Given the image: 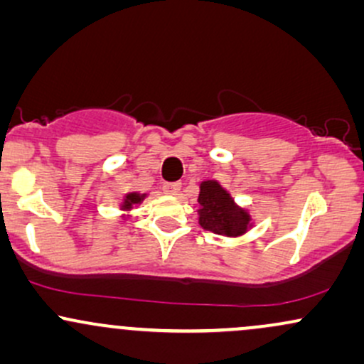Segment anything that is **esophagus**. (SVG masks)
<instances>
[{
  "instance_id": "1",
  "label": "esophagus",
  "mask_w": 364,
  "mask_h": 364,
  "mask_svg": "<svg viewBox=\"0 0 364 364\" xmlns=\"http://www.w3.org/2000/svg\"><path fill=\"white\" fill-rule=\"evenodd\" d=\"M162 190L168 195H178L179 190H181V183H166V185L162 186Z\"/></svg>"
}]
</instances>
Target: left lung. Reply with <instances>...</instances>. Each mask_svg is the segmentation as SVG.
I'll use <instances>...</instances> for the list:
<instances>
[{
    "mask_svg": "<svg viewBox=\"0 0 364 364\" xmlns=\"http://www.w3.org/2000/svg\"><path fill=\"white\" fill-rule=\"evenodd\" d=\"M198 223L207 231L229 237L245 235L252 225V217L245 208L237 207L219 181L208 179L200 183Z\"/></svg>",
    "mask_w": 364,
    "mask_h": 364,
    "instance_id": "left-lung-1",
    "label": "left lung"
}]
</instances>
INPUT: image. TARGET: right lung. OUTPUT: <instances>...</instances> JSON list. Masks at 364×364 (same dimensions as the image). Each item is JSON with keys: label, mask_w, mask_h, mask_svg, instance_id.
Here are the masks:
<instances>
[{"label": "right lung", "mask_w": 364, "mask_h": 364, "mask_svg": "<svg viewBox=\"0 0 364 364\" xmlns=\"http://www.w3.org/2000/svg\"><path fill=\"white\" fill-rule=\"evenodd\" d=\"M144 198H145V193L140 195V193H135V191H133V193L124 195L123 203H121V208H123V210H132V207L139 205V203H141V200H144Z\"/></svg>", "instance_id": "1"}]
</instances>
